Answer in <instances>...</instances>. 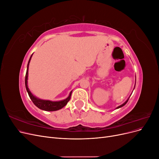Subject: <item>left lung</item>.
<instances>
[{"label":"left lung","mask_w":159,"mask_h":159,"mask_svg":"<svg viewBox=\"0 0 159 159\" xmlns=\"http://www.w3.org/2000/svg\"><path fill=\"white\" fill-rule=\"evenodd\" d=\"M135 78H136V76H135ZM135 84H136V79H135ZM134 87H135V85H134ZM133 90H134V89H133ZM129 98H130V97H129ZM129 98H128V99H127V100L125 101V102H124V103H123V104H121V105H119V106H118V107H117L116 108H115V109H119V108H121V107H122L123 106H124V105H125V104H126V103H127V102H128V100H129Z\"/></svg>","instance_id":"left-lung-1"}]
</instances>
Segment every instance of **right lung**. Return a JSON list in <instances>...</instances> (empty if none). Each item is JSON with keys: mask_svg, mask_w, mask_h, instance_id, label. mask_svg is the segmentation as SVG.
<instances>
[{"mask_svg": "<svg viewBox=\"0 0 159 159\" xmlns=\"http://www.w3.org/2000/svg\"><path fill=\"white\" fill-rule=\"evenodd\" d=\"M33 54L31 55L29 60H28V63L27 65V70H26V73L25 76V85H26V89L27 92L28 93V95L32 100V102L34 103L37 107L42 110L47 111H57L59 109H61L63 108L68 102L70 101L71 98V95L72 93V91H70V93L68 95V97L65 99L61 100V101H56V102H53V101L50 100H45V99H42L36 97L35 95H34L31 91H30L29 88H28V68H29V64L31 60L32 56Z\"/></svg>", "mask_w": 159, "mask_h": 159, "instance_id": "1", "label": "right lung"}]
</instances>
